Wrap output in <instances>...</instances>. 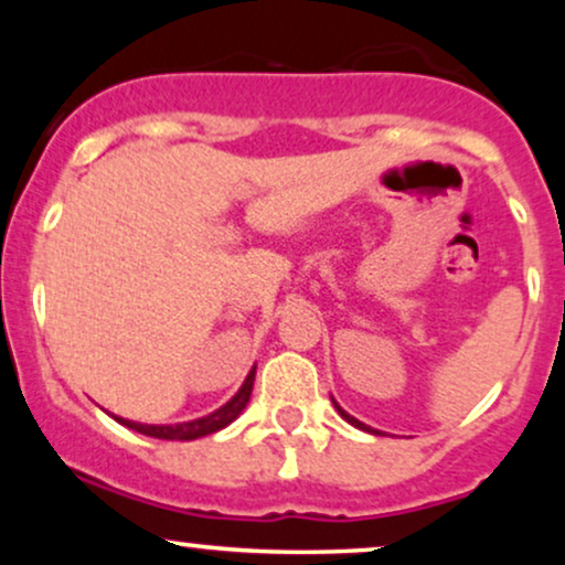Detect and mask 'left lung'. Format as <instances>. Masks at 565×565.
<instances>
[{
	"label": "left lung",
	"instance_id": "1",
	"mask_svg": "<svg viewBox=\"0 0 565 565\" xmlns=\"http://www.w3.org/2000/svg\"><path fill=\"white\" fill-rule=\"evenodd\" d=\"M337 406V404H334ZM337 412H340L342 414V417H345L348 419V423L350 425H355V427H361V430H366V433H377V430H372V427H366L364 423H359V419H355V417H350V414L345 412V408H340V406H337Z\"/></svg>",
	"mask_w": 565,
	"mask_h": 565
}]
</instances>
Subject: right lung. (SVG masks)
<instances>
[{
    "label": "right lung",
    "mask_w": 565,
    "mask_h": 565,
    "mask_svg": "<svg viewBox=\"0 0 565 565\" xmlns=\"http://www.w3.org/2000/svg\"><path fill=\"white\" fill-rule=\"evenodd\" d=\"M252 385H255V369L246 374L242 391H238L225 406H220L217 412L206 414V417L193 419V423H180V425H140V423H129V419L116 417V423L127 425L129 430H138L142 436H151V438H161V440H193L201 436H210V433L223 430L225 425H231L238 414L244 412V406L249 404V395H252Z\"/></svg>",
    "instance_id": "1"
}]
</instances>
